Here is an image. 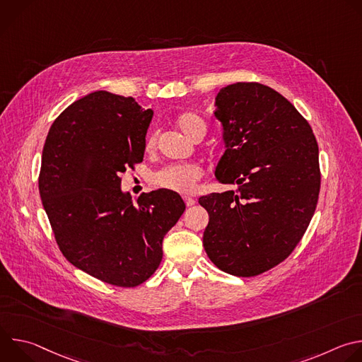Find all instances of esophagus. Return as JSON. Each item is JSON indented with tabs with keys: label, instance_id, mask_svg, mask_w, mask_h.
<instances>
[{
	"label": "esophagus",
	"instance_id": "34e87169",
	"mask_svg": "<svg viewBox=\"0 0 362 362\" xmlns=\"http://www.w3.org/2000/svg\"><path fill=\"white\" fill-rule=\"evenodd\" d=\"M183 200H185L186 206H193L196 203L194 197H192V196H183Z\"/></svg>",
	"mask_w": 362,
	"mask_h": 362
}]
</instances>
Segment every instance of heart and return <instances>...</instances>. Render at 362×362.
<instances>
[{
	"mask_svg": "<svg viewBox=\"0 0 362 362\" xmlns=\"http://www.w3.org/2000/svg\"><path fill=\"white\" fill-rule=\"evenodd\" d=\"M177 127L189 137L194 139L197 134L206 133V124L202 117L194 113H183L176 120ZM156 146V134H150L146 141V148L151 150ZM203 170L194 163L183 165H170L151 176V183L156 187L177 193H190L196 189L199 179L202 177Z\"/></svg>",
	"mask_w": 362,
	"mask_h": 362,
	"instance_id": "b5f03b06",
	"label": "heart"
}]
</instances>
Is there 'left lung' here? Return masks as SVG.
<instances>
[{
	"label": "left lung",
	"instance_id": "1",
	"mask_svg": "<svg viewBox=\"0 0 362 362\" xmlns=\"http://www.w3.org/2000/svg\"><path fill=\"white\" fill-rule=\"evenodd\" d=\"M214 116L225 143L215 176L238 189L199 197L209 214L203 246L221 271L255 276L286 259L314 216L318 143L293 105L259 83L222 87Z\"/></svg>",
	"mask_w": 362,
	"mask_h": 362
}]
</instances>
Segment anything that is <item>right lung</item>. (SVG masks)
Returning a JSON list of instances; mask_svg holds the SVG:
<instances>
[{
  "label": "right lung",
  "instance_id": "right-lung-1",
  "mask_svg": "<svg viewBox=\"0 0 362 362\" xmlns=\"http://www.w3.org/2000/svg\"><path fill=\"white\" fill-rule=\"evenodd\" d=\"M153 110L105 90L70 105L49 127L38 179L44 211L67 261L133 288L162 262L165 235L183 215L180 194L159 189L134 202L120 175L143 162Z\"/></svg>",
  "mask_w": 362,
  "mask_h": 362
}]
</instances>
